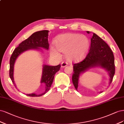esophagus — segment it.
<instances>
[{"mask_svg": "<svg viewBox=\"0 0 124 124\" xmlns=\"http://www.w3.org/2000/svg\"><path fill=\"white\" fill-rule=\"evenodd\" d=\"M67 65V63L65 62H63L61 63V67H64Z\"/></svg>", "mask_w": 124, "mask_h": 124, "instance_id": "1", "label": "esophagus"}]
</instances>
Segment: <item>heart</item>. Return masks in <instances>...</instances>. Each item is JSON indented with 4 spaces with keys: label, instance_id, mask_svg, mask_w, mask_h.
<instances>
[{
    "label": "heart",
    "instance_id": "heart-1",
    "mask_svg": "<svg viewBox=\"0 0 124 124\" xmlns=\"http://www.w3.org/2000/svg\"><path fill=\"white\" fill-rule=\"evenodd\" d=\"M54 43L58 50L65 53L66 58L70 61L82 59L88 52L90 46L89 40L86 36L76 33L60 35L55 39ZM55 48L51 46L50 53L52 55L58 56L59 54Z\"/></svg>",
    "mask_w": 124,
    "mask_h": 124
}]
</instances>
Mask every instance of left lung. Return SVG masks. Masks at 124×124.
I'll return each instance as SVG.
<instances>
[{
	"mask_svg": "<svg viewBox=\"0 0 124 124\" xmlns=\"http://www.w3.org/2000/svg\"><path fill=\"white\" fill-rule=\"evenodd\" d=\"M86 32L89 34L91 32L86 31ZM73 65L72 81L77 91L80 76L91 68H101L107 71L109 76V85L112 81L115 74L114 57L112 51L101 38L94 33H93L91 39L90 48L86 57L82 61Z\"/></svg>",
	"mask_w": 124,
	"mask_h": 124,
	"instance_id": "left-lung-1",
	"label": "left lung"
}]
</instances>
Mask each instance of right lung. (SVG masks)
Here are the masks:
<instances>
[{
	"label": "right lung",
	"instance_id": "obj_1",
	"mask_svg": "<svg viewBox=\"0 0 124 124\" xmlns=\"http://www.w3.org/2000/svg\"><path fill=\"white\" fill-rule=\"evenodd\" d=\"M48 30H42L37 31L32 34L25 41H23L16 48L12 54L10 60L9 75L12 81L16 86L14 81V68L16 60L17 58L23 52L29 50H36L43 53L41 48L46 50H48L49 43L48 41ZM60 64L57 66H49L43 65L42 73L40 83L44 85L45 91L41 94L35 93L27 94L26 95L31 97H39L44 95L48 91L53 82L54 75L60 69Z\"/></svg>",
	"mask_w": 124,
	"mask_h": 124
}]
</instances>
